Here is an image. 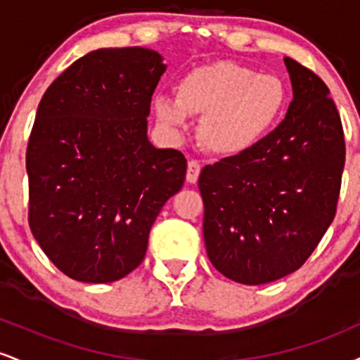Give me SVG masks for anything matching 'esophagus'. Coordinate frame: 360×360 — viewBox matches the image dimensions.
I'll return each instance as SVG.
<instances>
[{
    "label": "esophagus",
    "mask_w": 360,
    "mask_h": 360,
    "mask_svg": "<svg viewBox=\"0 0 360 360\" xmlns=\"http://www.w3.org/2000/svg\"><path fill=\"white\" fill-rule=\"evenodd\" d=\"M200 172H201V166L198 160H189L188 162V172H186V179H188V183L194 184L198 181V177H200Z\"/></svg>",
    "instance_id": "34e87169"
}]
</instances>
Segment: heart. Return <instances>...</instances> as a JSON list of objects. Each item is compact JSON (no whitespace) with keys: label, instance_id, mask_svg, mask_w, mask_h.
I'll return each instance as SVG.
<instances>
[{"label":"heart","instance_id":"obj_1","mask_svg":"<svg viewBox=\"0 0 360 360\" xmlns=\"http://www.w3.org/2000/svg\"><path fill=\"white\" fill-rule=\"evenodd\" d=\"M286 105L279 77L235 62H212L177 82L176 98L157 96V120L183 130L191 115H203L200 137L214 154L235 155L254 147L278 122Z\"/></svg>","mask_w":360,"mask_h":360}]
</instances>
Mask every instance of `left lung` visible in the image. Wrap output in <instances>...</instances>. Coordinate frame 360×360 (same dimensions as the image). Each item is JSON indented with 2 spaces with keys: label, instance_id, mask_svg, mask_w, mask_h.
<instances>
[{
  "label": "left lung",
  "instance_id": "obj_1",
  "mask_svg": "<svg viewBox=\"0 0 360 360\" xmlns=\"http://www.w3.org/2000/svg\"><path fill=\"white\" fill-rule=\"evenodd\" d=\"M286 118L242 154L205 166L203 235L225 278L266 284L298 271L333 221L345 164L340 115L315 72L284 57Z\"/></svg>",
  "mask_w": 360,
  "mask_h": 360
}]
</instances>
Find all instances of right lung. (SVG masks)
Wrapping results in <instances>:
<instances>
[{"label":"right lung","instance_id":"1","mask_svg":"<svg viewBox=\"0 0 360 360\" xmlns=\"http://www.w3.org/2000/svg\"><path fill=\"white\" fill-rule=\"evenodd\" d=\"M164 71L150 49H98L40 100L27 147L28 223L71 279L96 284L130 274L146 257L157 214L183 188L186 157L147 137Z\"/></svg>","mask_w":360,"mask_h":360}]
</instances>
